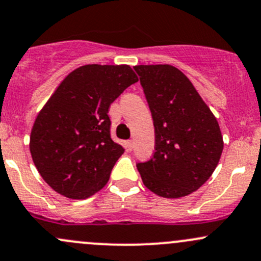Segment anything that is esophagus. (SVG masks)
I'll return each instance as SVG.
<instances>
[{
	"mask_svg": "<svg viewBox=\"0 0 261 261\" xmlns=\"http://www.w3.org/2000/svg\"><path fill=\"white\" fill-rule=\"evenodd\" d=\"M126 149H127L128 151H131V150L134 149V141H133V140H128V141L126 142Z\"/></svg>",
	"mask_w": 261,
	"mask_h": 261,
	"instance_id": "1",
	"label": "esophagus"
}]
</instances>
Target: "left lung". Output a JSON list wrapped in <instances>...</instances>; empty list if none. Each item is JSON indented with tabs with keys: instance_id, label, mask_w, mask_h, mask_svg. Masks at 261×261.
<instances>
[{
	"instance_id": "left-lung-1",
	"label": "left lung",
	"mask_w": 261,
	"mask_h": 261,
	"mask_svg": "<svg viewBox=\"0 0 261 261\" xmlns=\"http://www.w3.org/2000/svg\"><path fill=\"white\" fill-rule=\"evenodd\" d=\"M155 127V152L138 164L144 185L156 195L179 199L204 185L224 149L218 120L193 82L171 65L134 66Z\"/></svg>"
}]
</instances>
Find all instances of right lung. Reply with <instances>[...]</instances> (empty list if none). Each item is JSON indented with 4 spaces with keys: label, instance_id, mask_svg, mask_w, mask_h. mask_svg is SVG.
<instances>
[{
    "label": "right lung",
    "instance_id": "1",
    "mask_svg": "<svg viewBox=\"0 0 261 261\" xmlns=\"http://www.w3.org/2000/svg\"><path fill=\"white\" fill-rule=\"evenodd\" d=\"M138 81L128 65H85L60 82L30 135L35 166L56 193L87 199L108 184L123 153L110 136L109 108Z\"/></svg>",
    "mask_w": 261,
    "mask_h": 261
}]
</instances>
